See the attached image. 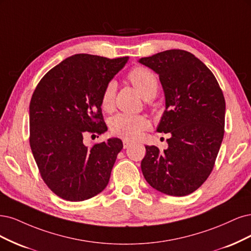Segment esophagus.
<instances>
[{"instance_id":"34e87169","label":"esophagus","mask_w":251,"mask_h":251,"mask_svg":"<svg viewBox=\"0 0 251 251\" xmlns=\"http://www.w3.org/2000/svg\"><path fill=\"white\" fill-rule=\"evenodd\" d=\"M131 145V142L129 141V140H123V147H124V149H126V148H128L129 146H130Z\"/></svg>"}]
</instances>
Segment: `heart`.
<instances>
[{
    "label": "heart",
    "instance_id": "b5f03b06",
    "mask_svg": "<svg viewBox=\"0 0 251 251\" xmlns=\"http://www.w3.org/2000/svg\"><path fill=\"white\" fill-rule=\"evenodd\" d=\"M127 78L135 90L141 94L144 99L155 96L158 90V80L154 73L144 67H135L128 73ZM117 85L110 81L104 87L101 97V106L105 111L114 108L115 95ZM149 127V121L146 117L139 115L118 114L109 121L111 133L125 137L127 140H135L141 133Z\"/></svg>",
    "mask_w": 251,
    "mask_h": 251
}]
</instances>
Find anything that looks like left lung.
I'll return each mask as SVG.
<instances>
[{"instance_id":"obj_1","label":"left lung","mask_w":251,"mask_h":251,"mask_svg":"<svg viewBox=\"0 0 251 251\" xmlns=\"http://www.w3.org/2000/svg\"><path fill=\"white\" fill-rule=\"evenodd\" d=\"M159 77L166 110L157 127L168 148L146 146L145 179L161 193L185 196L213 171L224 135L225 100L217 79L192 53L167 50L139 60Z\"/></svg>"}]
</instances>
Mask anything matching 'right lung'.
Returning a JSON list of instances; mask_svg holds the SVG:
<instances>
[{
	"label": "right lung",
	"instance_id": "obj_1",
	"mask_svg": "<svg viewBox=\"0 0 251 251\" xmlns=\"http://www.w3.org/2000/svg\"><path fill=\"white\" fill-rule=\"evenodd\" d=\"M127 60L73 55L48 72L32 95L30 147L43 180L64 200L90 199L109 181L122 141L112 137L88 148L83 139L107 130L102 93Z\"/></svg>",
	"mask_w": 251,
	"mask_h": 251
}]
</instances>
